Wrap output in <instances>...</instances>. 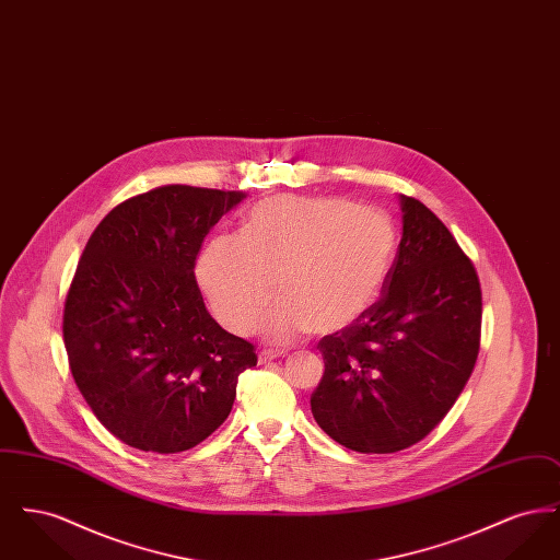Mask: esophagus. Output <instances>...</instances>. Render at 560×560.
I'll use <instances>...</instances> for the list:
<instances>
[{
	"instance_id": "esophagus-1",
	"label": "esophagus",
	"mask_w": 560,
	"mask_h": 560,
	"mask_svg": "<svg viewBox=\"0 0 560 560\" xmlns=\"http://www.w3.org/2000/svg\"><path fill=\"white\" fill-rule=\"evenodd\" d=\"M279 357H285V350H277V348H265V350H260V354H258V361H260V363H270V361H275V359H279Z\"/></svg>"
}]
</instances>
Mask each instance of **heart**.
Returning a JSON list of instances; mask_svg holds the SVG:
<instances>
[{
    "instance_id": "1",
    "label": "heart",
    "mask_w": 560,
    "mask_h": 560,
    "mask_svg": "<svg viewBox=\"0 0 560 560\" xmlns=\"http://www.w3.org/2000/svg\"><path fill=\"white\" fill-rule=\"evenodd\" d=\"M395 224L375 208L334 197L275 195L252 206L241 235L208 243L197 279L213 315L247 331L260 320L270 340L340 331L377 302L395 258Z\"/></svg>"
}]
</instances>
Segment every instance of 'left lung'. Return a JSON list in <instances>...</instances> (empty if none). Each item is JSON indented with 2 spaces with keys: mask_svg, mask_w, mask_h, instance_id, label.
<instances>
[{
  "mask_svg": "<svg viewBox=\"0 0 560 560\" xmlns=\"http://www.w3.org/2000/svg\"><path fill=\"white\" fill-rule=\"evenodd\" d=\"M402 237L377 302L320 338L313 416L336 443L395 453L422 441L464 390L480 347L479 275L450 229L400 195Z\"/></svg>",
  "mask_w": 560,
  "mask_h": 560,
  "instance_id": "8db88e82",
  "label": "left lung"
}]
</instances>
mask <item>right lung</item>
<instances>
[{"label":"right lung","mask_w":560,"mask_h":560,"mask_svg":"<svg viewBox=\"0 0 560 560\" xmlns=\"http://www.w3.org/2000/svg\"><path fill=\"white\" fill-rule=\"evenodd\" d=\"M245 192L167 185L126 199L85 243L65 300L69 368L98 422L133 450L187 452L220 427L256 348L203 304L195 260Z\"/></svg>","instance_id":"1"}]
</instances>
